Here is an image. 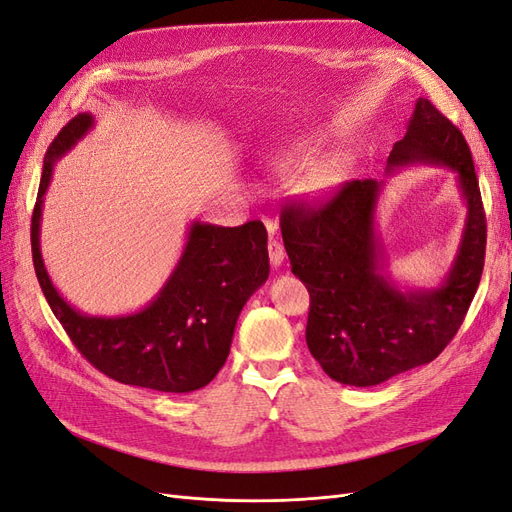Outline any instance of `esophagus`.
<instances>
[{
	"instance_id": "34e87169",
	"label": "esophagus",
	"mask_w": 512,
	"mask_h": 512,
	"mask_svg": "<svg viewBox=\"0 0 512 512\" xmlns=\"http://www.w3.org/2000/svg\"><path fill=\"white\" fill-rule=\"evenodd\" d=\"M269 232H275V226L271 224L269 226ZM269 258H271V265L273 267H280L282 262H284V258H286V252H284V245L277 241V239H273L271 237V241H269Z\"/></svg>"
}]
</instances>
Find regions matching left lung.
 <instances>
[{
  "instance_id": "left-lung-1",
  "label": "left lung",
  "mask_w": 512,
  "mask_h": 512,
  "mask_svg": "<svg viewBox=\"0 0 512 512\" xmlns=\"http://www.w3.org/2000/svg\"><path fill=\"white\" fill-rule=\"evenodd\" d=\"M414 162L457 173L468 218L459 252L438 288L401 292L382 265L374 213L382 183L348 181L318 205L288 203L280 226L292 273L309 292L307 348L333 380L374 386L431 363L459 331L485 267L487 222L470 147L461 130L418 98L391 170Z\"/></svg>"
}]
</instances>
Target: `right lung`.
<instances>
[{"instance_id": "add662e5", "label": "right lung", "mask_w": 512, "mask_h": 512, "mask_svg": "<svg viewBox=\"0 0 512 512\" xmlns=\"http://www.w3.org/2000/svg\"><path fill=\"white\" fill-rule=\"evenodd\" d=\"M91 126L89 113L76 115L44 156L32 215V256L40 288L76 350L104 376L160 393L203 389L228 359L245 301L269 277L267 228L258 220L237 228L194 222L173 275L145 309L119 318L76 312L44 269L40 215L53 164Z\"/></svg>"}]
</instances>
